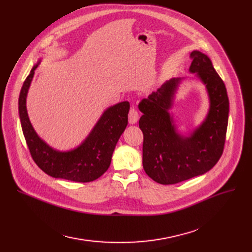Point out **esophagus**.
Masks as SVG:
<instances>
[{"label":"esophagus","mask_w":252,"mask_h":252,"mask_svg":"<svg viewBox=\"0 0 252 252\" xmlns=\"http://www.w3.org/2000/svg\"><path fill=\"white\" fill-rule=\"evenodd\" d=\"M139 119V112L137 111L136 108H130L129 112H128V123L130 125H135Z\"/></svg>","instance_id":"1"}]
</instances>
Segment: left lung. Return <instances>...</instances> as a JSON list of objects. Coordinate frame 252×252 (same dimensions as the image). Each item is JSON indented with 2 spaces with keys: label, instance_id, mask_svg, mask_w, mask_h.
<instances>
[{
  "label": "left lung",
  "instance_id": "left-lung-1",
  "mask_svg": "<svg viewBox=\"0 0 252 252\" xmlns=\"http://www.w3.org/2000/svg\"><path fill=\"white\" fill-rule=\"evenodd\" d=\"M189 71L205 85L209 110L204 122L190 136H183L169 109L183 78H171L139 103L143 113L139 126L143 131V167L153 181L171 185L201 176L220 158L229 118L226 86L210 59L199 51L191 53Z\"/></svg>",
  "mask_w": 252,
  "mask_h": 252
}]
</instances>
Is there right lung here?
<instances>
[{
  "label": "right lung",
  "instance_id": "obj_1",
  "mask_svg": "<svg viewBox=\"0 0 252 252\" xmlns=\"http://www.w3.org/2000/svg\"><path fill=\"white\" fill-rule=\"evenodd\" d=\"M35 64L23 83L18 109L23 135L32 159L43 171L53 178L87 183L100 178L108 169L118 139L127 126L129 103H117L107 108L86 140L69 151H58L37 136L29 118L26 97L32 84Z\"/></svg>",
  "mask_w": 252,
  "mask_h": 252
}]
</instances>
